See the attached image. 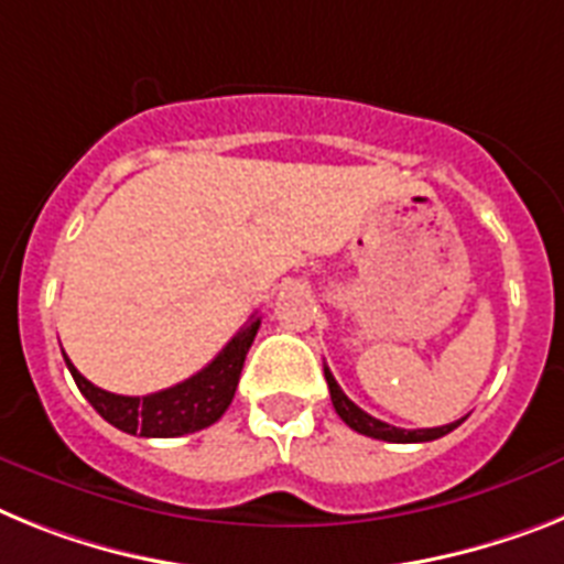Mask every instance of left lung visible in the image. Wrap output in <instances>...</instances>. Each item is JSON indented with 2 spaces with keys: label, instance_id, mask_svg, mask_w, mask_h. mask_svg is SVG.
<instances>
[{
  "label": "left lung",
  "instance_id": "8db88e82",
  "mask_svg": "<svg viewBox=\"0 0 564 564\" xmlns=\"http://www.w3.org/2000/svg\"><path fill=\"white\" fill-rule=\"evenodd\" d=\"M324 376H326V384H329V395H333V406L335 413L340 415L344 424L355 430V433L361 435H370V438H381V442H392V444H419V442H433V438H442V435L453 433V430L462 424L465 419L453 421V424H444V427H427V430H401V427H392L387 421L381 419H372L370 413H364L361 406L352 404V401L344 395V390L338 387V381L333 378L329 367H324Z\"/></svg>",
  "mask_w": 564,
  "mask_h": 564
}]
</instances>
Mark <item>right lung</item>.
Wrapping results in <instances>:
<instances>
[{"instance_id": "1", "label": "right lung", "mask_w": 564, "mask_h": 564, "mask_svg": "<svg viewBox=\"0 0 564 564\" xmlns=\"http://www.w3.org/2000/svg\"><path fill=\"white\" fill-rule=\"evenodd\" d=\"M258 326L260 318H252L197 376L186 378L169 390L151 392V395H117V392L99 390L88 378L79 376L68 355H63L79 392L108 424L122 433L145 435V438H177V435L209 427L229 410L235 390H238L246 352L252 347Z\"/></svg>"}]
</instances>
